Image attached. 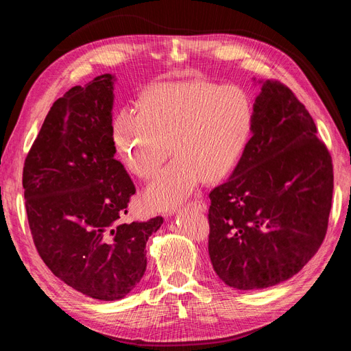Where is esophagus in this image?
<instances>
[{
    "label": "esophagus",
    "mask_w": 351,
    "mask_h": 351,
    "mask_svg": "<svg viewBox=\"0 0 351 351\" xmlns=\"http://www.w3.org/2000/svg\"><path fill=\"white\" fill-rule=\"evenodd\" d=\"M187 208H192V209H195V210H199V212H205L206 210V204L202 199H195V200H192L190 202V204L187 205Z\"/></svg>",
    "instance_id": "34e87169"
}]
</instances>
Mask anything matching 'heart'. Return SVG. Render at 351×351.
<instances>
[{
	"label": "heart",
	"instance_id": "heart-1",
	"mask_svg": "<svg viewBox=\"0 0 351 351\" xmlns=\"http://www.w3.org/2000/svg\"><path fill=\"white\" fill-rule=\"evenodd\" d=\"M253 102L246 90L208 80L165 82L147 88L139 107L115 114L112 141L123 164L152 177L169 154L176 158L145 190L155 210L178 206L197 186L218 182L239 164L253 130Z\"/></svg>",
	"mask_w": 351,
	"mask_h": 351
}]
</instances>
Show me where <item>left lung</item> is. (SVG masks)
I'll return each instance as SVG.
<instances>
[{"mask_svg":"<svg viewBox=\"0 0 351 351\" xmlns=\"http://www.w3.org/2000/svg\"><path fill=\"white\" fill-rule=\"evenodd\" d=\"M259 83L250 141L209 193L210 263L237 290L280 284L313 258L334 190L331 155L304 105L280 82Z\"/></svg>","mask_w":351,"mask_h":351,"instance_id":"obj_1","label":"left lung"}]
</instances>
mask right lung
Segmentation results:
<instances>
[{
	"label": "right lung",
	"mask_w": 351,
	"mask_h": 351,
	"mask_svg": "<svg viewBox=\"0 0 351 351\" xmlns=\"http://www.w3.org/2000/svg\"><path fill=\"white\" fill-rule=\"evenodd\" d=\"M112 74L52 105L23 167L29 227L51 272L92 299L120 300L146 271V241L162 217L123 222L136 193L112 141Z\"/></svg>",
	"instance_id": "1"
}]
</instances>
